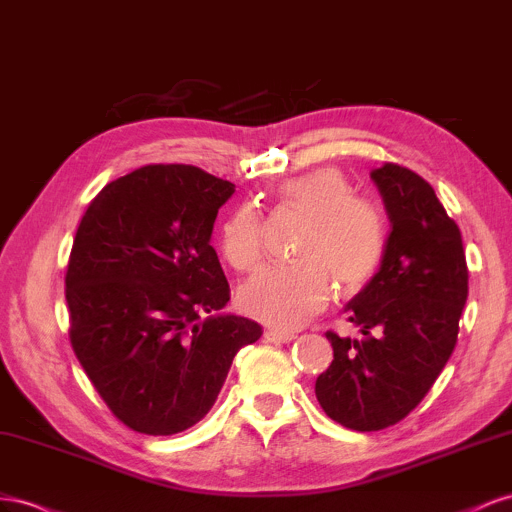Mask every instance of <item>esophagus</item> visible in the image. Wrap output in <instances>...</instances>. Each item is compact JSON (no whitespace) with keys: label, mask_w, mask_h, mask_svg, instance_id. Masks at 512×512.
Returning a JSON list of instances; mask_svg holds the SVG:
<instances>
[{"label":"esophagus","mask_w":512,"mask_h":512,"mask_svg":"<svg viewBox=\"0 0 512 512\" xmlns=\"http://www.w3.org/2000/svg\"><path fill=\"white\" fill-rule=\"evenodd\" d=\"M264 339L268 343H291L296 339V334L291 332H279V330H266L264 332Z\"/></svg>","instance_id":"1"}]
</instances>
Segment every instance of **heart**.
Listing matches in <instances>:
<instances>
[{
  "instance_id": "b5f03b06",
  "label": "heart",
  "mask_w": 512,
  "mask_h": 512,
  "mask_svg": "<svg viewBox=\"0 0 512 512\" xmlns=\"http://www.w3.org/2000/svg\"><path fill=\"white\" fill-rule=\"evenodd\" d=\"M276 206L306 216L291 264L261 266L240 289L242 309L279 330H296L326 309L330 276L345 289L367 283L386 246L382 214L354 197L337 169L296 175L276 191ZM221 251L233 268L246 270L261 253V216L242 203L221 227Z\"/></svg>"
}]
</instances>
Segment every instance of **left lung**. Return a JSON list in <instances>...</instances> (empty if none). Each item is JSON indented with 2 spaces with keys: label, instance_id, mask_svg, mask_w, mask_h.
Masks as SVG:
<instances>
[{
  "label": "left lung",
  "instance_id": "left-lung-1",
  "mask_svg": "<svg viewBox=\"0 0 512 512\" xmlns=\"http://www.w3.org/2000/svg\"><path fill=\"white\" fill-rule=\"evenodd\" d=\"M371 180L390 233L373 279L345 306L362 337L326 332L334 360L315 382L324 412L354 431L397 425L425 399L455 349L467 300L461 231L431 184L394 163Z\"/></svg>",
  "mask_w": 512,
  "mask_h": 512
}]
</instances>
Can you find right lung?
<instances>
[{
	"mask_svg": "<svg viewBox=\"0 0 512 512\" xmlns=\"http://www.w3.org/2000/svg\"><path fill=\"white\" fill-rule=\"evenodd\" d=\"M233 193L191 165H148L107 184L81 218L66 272L70 343L133 431L197 425L233 358L264 332L221 313L229 283L210 238Z\"/></svg>",
	"mask_w": 512,
	"mask_h": 512,
	"instance_id": "right-lung-1",
	"label": "right lung"
}]
</instances>
